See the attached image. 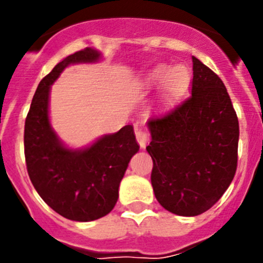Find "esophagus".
I'll return each mask as SVG.
<instances>
[{
  "instance_id": "34e87169",
  "label": "esophagus",
  "mask_w": 263,
  "mask_h": 263,
  "mask_svg": "<svg viewBox=\"0 0 263 263\" xmlns=\"http://www.w3.org/2000/svg\"><path fill=\"white\" fill-rule=\"evenodd\" d=\"M136 137L137 141H138V145L142 148L146 147V143H147L148 139H150V134L142 129H136Z\"/></svg>"
}]
</instances>
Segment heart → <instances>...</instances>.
Returning <instances> with one entry per match:
<instances>
[{
    "label": "heart",
    "mask_w": 263,
    "mask_h": 263,
    "mask_svg": "<svg viewBox=\"0 0 263 263\" xmlns=\"http://www.w3.org/2000/svg\"><path fill=\"white\" fill-rule=\"evenodd\" d=\"M164 80V93L167 96H174L185 87L188 81V73L183 67H175L170 69L167 67H158L148 75V83L158 84Z\"/></svg>",
    "instance_id": "obj_1"
}]
</instances>
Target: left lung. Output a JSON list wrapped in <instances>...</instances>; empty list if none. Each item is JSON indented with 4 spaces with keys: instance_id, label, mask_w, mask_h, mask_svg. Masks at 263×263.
<instances>
[{
    "instance_id": "obj_1",
    "label": "left lung",
    "mask_w": 263,
    "mask_h": 263,
    "mask_svg": "<svg viewBox=\"0 0 263 263\" xmlns=\"http://www.w3.org/2000/svg\"><path fill=\"white\" fill-rule=\"evenodd\" d=\"M191 96L148 118L155 197L168 212L197 216L215 205L237 170L238 118L224 83L192 57Z\"/></svg>"
}]
</instances>
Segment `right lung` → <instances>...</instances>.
Masks as SVG:
<instances>
[{"instance_id": "add662e5", "label": "right lung", "mask_w": 263, "mask_h": 263, "mask_svg": "<svg viewBox=\"0 0 263 263\" xmlns=\"http://www.w3.org/2000/svg\"><path fill=\"white\" fill-rule=\"evenodd\" d=\"M99 59V51L84 48L58 63L39 83L25 122V158L30 180L48 206L73 221H93L115 208L127 164L139 150L132 125L81 150L66 147L51 127V84L69 64Z\"/></svg>"}]
</instances>
